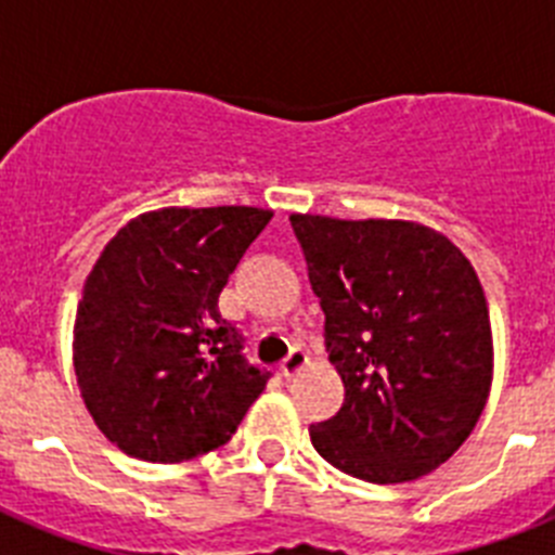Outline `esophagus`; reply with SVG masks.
<instances>
[{"label":"esophagus","instance_id":"1","mask_svg":"<svg viewBox=\"0 0 555 555\" xmlns=\"http://www.w3.org/2000/svg\"><path fill=\"white\" fill-rule=\"evenodd\" d=\"M306 364H308V352L302 350V347H292V352L283 358L281 375L288 380V377H294L300 370H306Z\"/></svg>","mask_w":555,"mask_h":555}]
</instances>
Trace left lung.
Masks as SVG:
<instances>
[{
    "mask_svg": "<svg viewBox=\"0 0 555 555\" xmlns=\"http://www.w3.org/2000/svg\"><path fill=\"white\" fill-rule=\"evenodd\" d=\"M288 219L345 384L336 416L311 425V444L370 483L434 473L467 442L492 389V322L473 263L420 222Z\"/></svg>",
    "mask_w": 555,
    "mask_h": 555,
    "instance_id": "left-lung-1",
    "label": "left lung"
}]
</instances>
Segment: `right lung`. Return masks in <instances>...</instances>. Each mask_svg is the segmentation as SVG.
<instances>
[{
  "label": "right lung",
  "instance_id": "obj_1",
  "mask_svg": "<svg viewBox=\"0 0 555 555\" xmlns=\"http://www.w3.org/2000/svg\"><path fill=\"white\" fill-rule=\"evenodd\" d=\"M272 210L160 208L130 219L86 278L75 375L96 428L121 453L178 464L222 448L269 372L242 356L219 292Z\"/></svg>",
  "mask_w": 555,
  "mask_h": 555
}]
</instances>
